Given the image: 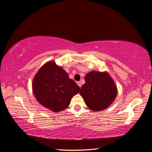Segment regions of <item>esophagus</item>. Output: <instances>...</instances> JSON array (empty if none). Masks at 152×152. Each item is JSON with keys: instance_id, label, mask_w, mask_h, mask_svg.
<instances>
[{"instance_id": "obj_1", "label": "esophagus", "mask_w": 152, "mask_h": 152, "mask_svg": "<svg viewBox=\"0 0 152 152\" xmlns=\"http://www.w3.org/2000/svg\"><path fill=\"white\" fill-rule=\"evenodd\" d=\"M77 84H78V86H79L80 87H81V83H80V82H79V81H78V82H77Z\"/></svg>"}]
</instances>
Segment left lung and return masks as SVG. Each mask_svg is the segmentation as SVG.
Listing matches in <instances>:
<instances>
[{
  "label": "left lung",
  "instance_id": "8db88e82",
  "mask_svg": "<svg viewBox=\"0 0 152 152\" xmlns=\"http://www.w3.org/2000/svg\"><path fill=\"white\" fill-rule=\"evenodd\" d=\"M86 83L82 86L80 94L85 103L93 111L108 108L115 98L117 86L108 73L91 72L85 77Z\"/></svg>",
  "mask_w": 152,
  "mask_h": 152
}]
</instances>
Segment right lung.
I'll use <instances>...</instances> for the list:
<instances>
[{"mask_svg":"<svg viewBox=\"0 0 152 152\" xmlns=\"http://www.w3.org/2000/svg\"><path fill=\"white\" fill-rule=\"evenodd\" d=\"M36 99L54 112L66 108L70 100L80 91L74 80L55 62L49 61L37 73L32 84Z\"/></svg>","mask_w":152,"mask_h":152,"instance_id":"add662e5","label":"right lung"}]
</instances>
